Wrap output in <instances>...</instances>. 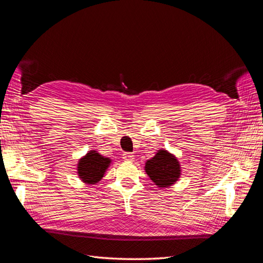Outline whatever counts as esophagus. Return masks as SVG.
<instances>
[{
	"label": "esophagus",
	"instance_id": "obj_1",
	"mask_svg": "<svg viewBox=\"0 0 263 263\" xmlns=\"http://www.w3.org/2000/svg\"><path fill=\"white\" fill-rule=\"evenodd\" d=\"M123 159H124L125 161H134L135 156L133 154H129V153H125L123 155Z\"/></svg>",
	"mask_w": 263,
	"mask_h": 263
}]
</instances>
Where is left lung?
<instances>
[{
	"label": "left lung",
	"instance_id": "8db88e82",
	"mask_svg": "<svg viewBox=\"0 0 263 263\" xmlns=\"http://www.w3.org/2000/svg\"><path fill=\"white\" fill-rule=\"evenodd\" d=\"M145 171L158 187L165 189L172 186L180 179L181 164L176 156L168 150L160 149L146 161Z\"/></svg>",
	"mask_w": 263,
	"mask_h": 263
}]
</instances>
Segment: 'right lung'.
<instances>
[{
  "mask_svg": "<svg viewBox=\"0 0 263 263\" xmlns=\"http://www.w3.org/2000/svg\"><path fill=\"white\" fill-rule=\"evenodd\" d=\"M112 163L109 158L102 156L97 150L87 151L85 156L79 159L77 173L84 184H97L104 177L108 166Z\"/></svg>",
  "mask_w": 263,
  "mask_h": 263,
  "instance_id": "add662e5",
  "label": "right lung"
}]
</instances>
